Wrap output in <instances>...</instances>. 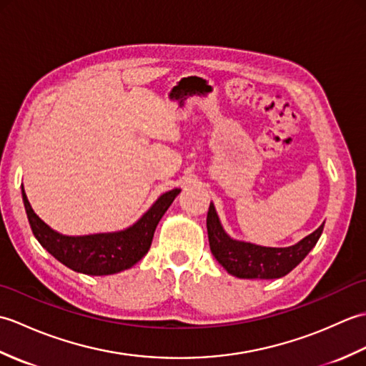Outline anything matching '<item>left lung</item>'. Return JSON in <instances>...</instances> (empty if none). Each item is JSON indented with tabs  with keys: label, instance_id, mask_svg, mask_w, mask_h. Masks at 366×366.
<instances>
[{
	"label": "left lung",
	"instance_id": "1",
	"mask_svg": "<svg viewBox=\"0 0 366 366\" xmlns=\"http://www.w3.org/2000/svg\"><path fill=\"white\" fill-rule=\"evenodd\" d=\"M206 223L211 252L228 274L239 278L262 280L280 278L290 274L312 252L324 229L322 223L312 234L303 237L295 245L274 248L231 239L224 232L212 203L209 206Z\"/></svg>",
	"mask_w": 366,
	"mask_h": 366
}]
</instances>
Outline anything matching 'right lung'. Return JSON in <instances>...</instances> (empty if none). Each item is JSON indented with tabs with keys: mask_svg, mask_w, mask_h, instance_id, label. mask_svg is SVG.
<instances>
[{
	"mask_svg": "<svg viewBox=\"0 0 366 366\" xmlns=\"http://www.w3.org/2000/svg\"><path fill=\"white\" fill-rule=\"evenodd\" d=\"M179 192L173 189L163 193L149 211L127 229L89 236L59 234L34 214L23 187L21 198L33 234L46 252L80 274L112 275L130 269L147 253L155 228Z\"/></svg>",
	"mask_w": 366,
	"mask_h": 366,
	"instance_id": "1",
	"label": "right lung"
}]
</instances>
